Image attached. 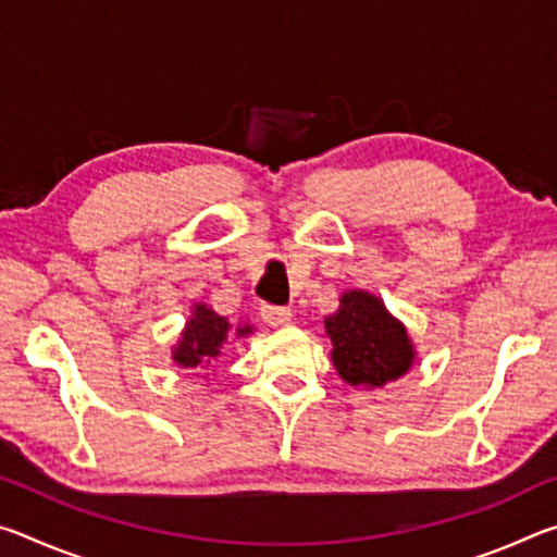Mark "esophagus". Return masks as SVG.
<instances>
[{
    "mask_svg": "<svg viewBox=\"0 0 557 557\" xmlns=\"http://www.w3.org/2000/svg\"><path fill=\"white\" fill-rule=\"evenodd\" d=\"M260 314H262V319H265V324H270V326H285L292 322V309H287V307L262 305Z\"/></svg>",
    "mask_w": 557,
    "mask_h": 557,
    "instance_id": "34e87169",
    "label": "esophagus"
}]
</instances>
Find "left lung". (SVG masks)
Returning a JSON list of instances; mask_svg holds the SVG:
<instances>
[{"label":"left lung","mask_w":557,"mask_h":557,"mask_svg":"<svg viewBox=\"0 0 557 557\" xmlns=\"http://www.w3.org/2000/svg\"><path fill=\"white\" fill-rule=\"evenodd\" d=\"M324 329L334 346V369L348 385L375 391L412 369L414 344L408 329L373 292H342L336 312L324 317Z\"/></svg>","instance_id":"1"}]
</instances>
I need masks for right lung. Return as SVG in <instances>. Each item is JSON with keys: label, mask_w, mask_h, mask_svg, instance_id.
<instances>
[{"label": "right lung", "mask_w": 557, "mask_h": 557, "mask_svg": "<svg viewBox=\"0 0 557 557\" xmlns=\"http://www.w3.org/2000/svg\"><path fill=\"white\" fill-rule=\"evenodd\" d=\"M250 334H256V326L252 324L238 322L233 326L228 317H221L211 305L194 301L182 334H178L176 344L172 346V361L178 369L206 371V379L209 375V366L223 354V346Z\"/></svg>", "instance_id": "1"}]
</instances>
